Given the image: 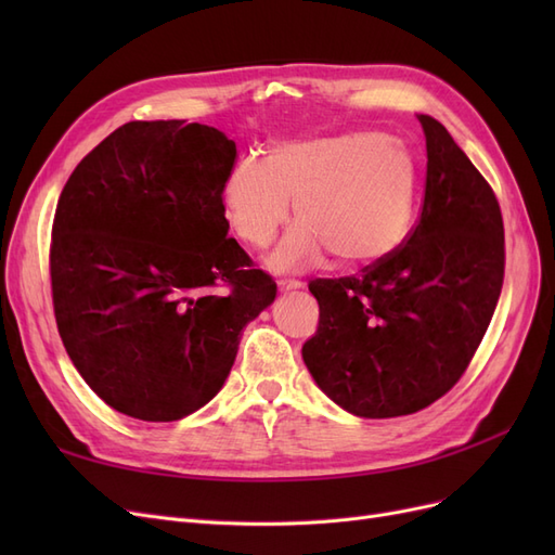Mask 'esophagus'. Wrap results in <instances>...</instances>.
Returning <instances> with one entry per match:
<instances>
[{
    "label": "esophagus",
    "instance_id": "34e87169",
    "mask_svg": "<svg viewBox=\"0 0 555 555\" xmlns=\"http://www.w3.org/2000/svg\"><path fill=\"white\" fill-rule=\"evenodd\" d=\"M300 280H296V278H282L280 282H278V287H280V292H294V289H300Z\"/></svg>",
    "mask_w": 555,
    "mask_h": 555
}]
</instances>
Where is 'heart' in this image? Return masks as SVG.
Segmentation results:
<instances>
[{
  "label": "heart",
  "instance_id": "1",
  "mask_svg": "<svg viewBox=\"0 0 555 555\" xmlns=\"http://www.w3.org/2000/svg\"><path fill=\"white\" fill-rule=\"evenodd\" d=\"M416 194L410 147L391 133H335L275 145L266 159L241 157L222 184L224 217L249 247L275 249L280 268L310 266L331 251L335 266L382 261L405 241Z\"/></svg>",
  "mask_w": 555,
  "mask_h": 555
}]
</instances>
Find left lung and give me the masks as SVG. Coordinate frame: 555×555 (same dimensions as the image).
<instances>
[{
  "label": "left lung",
  "instance_id": "1",
  "mask_svg": "<svg viewBox=\"0 0 555 555\" xmlns=\"http://www.w3.org/2000/svg\"><path fill=\"white\" fill-rule=\"evenodd\" d=\"M422 215L396 251L310 292L319 326L304 361L333 402L365 418L414 414L473 361L505 280V227L491 184L430 115Z\"/></svg>",
  "mask_w": 555,
  "mask_h": 555
}]
</instances>
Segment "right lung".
<instances>
[{"mask_svg": "<svg viewBox=\"0 0 555 555\" xmlns=\"http://www.w3.org/2000/svg\"><path fill=\"white\" fill-rule=\"evenodd\" d=\"M236 143L184 120L127 122L60 194L50 289L60 338L106 405L178 422L222 389L275 282L227 238Z\"/></svg>", "mask_w": 555, "mask_h": 555, "instance_id": "right-lung-1", "label": "right lung"}]
</instances>
